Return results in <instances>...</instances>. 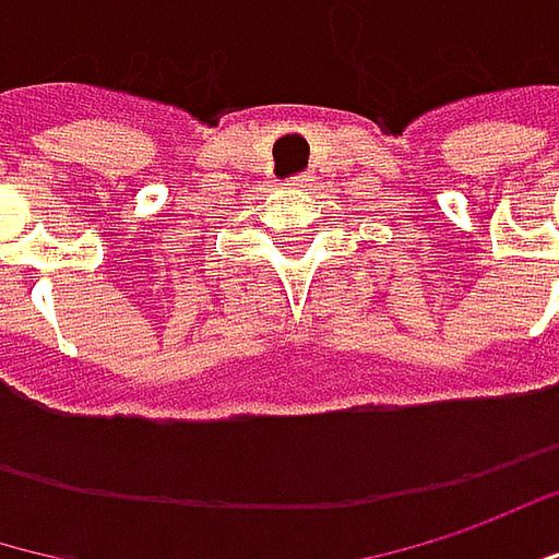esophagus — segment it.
<instances>
[{"mask_svg": "<svg viewBox=\"0 0 559 559\" xmlns=\"http://www.w3.org/2000/svg\"><path fill=\"white\" fill-rule=\"evenodd\" d=\"M307 182H310L307 177H297V180H294V186H307Z\"/></svg>", "mask_w": 559, "mask_h": 559, "instance_id": "1", "label": "esophagus"}]
</instances>
